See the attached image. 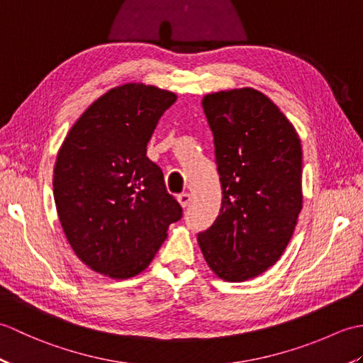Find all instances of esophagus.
Returning a JSON list of instances; mask_svg holds the SVG:
<instances>
[{"label":"esophagus","instance_id":"1","mask_svg":"<svg viewBox=\"0 0 363 363\" xmlns=\"http://www.w3.org/2000/svg\"><path fill=\"white\" fill-rule=\"evenodd\" d=\"M191 201V195L190 194H181L177 195V203L181 204V207H187Z\"/></svg>","mask_w":363,"mask_h":363}]
</instances>
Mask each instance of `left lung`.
Returning <instances> with one entry per match:
<instances>
[{
    "mask_svg": "<svg viewBox=\"0 0 363 363\" xmlns=\"http://www.w3.org/2000/svg\"><path fill=\"white\" fill-rule=\"evenodd\" d=\"M223 189L220 215L198 234L220 279L242 282L273 267L303 207V150L295 126L252 87L203 96Z\"/></svg>",
    "mask_w": 363,
    "mask_h": 363,
    "instance_id": "8db88e82",
    "label": "left lung"
}]
</instances>
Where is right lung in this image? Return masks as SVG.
Returning a JSON list of instances; mask_svg holds the SVG:
<instances>
[{
    "label": "right lung",
    "instance_id": "add662e5",
    "mask_svg": "<svg viewBox=\"0 0 363 363\" xmlns=\"http://www.w3.org/2000/svg\"><path fill=\"white\" fill-rule=\"evenodd\" d=\"M176 94L128 82L95 99L68 130L52 191L72 250L91 272L129 279L151 264L179 203L146 145Z\"/></svg>",
    "mask_w": 363,
    "mask_h": 363
}]
</instances>
